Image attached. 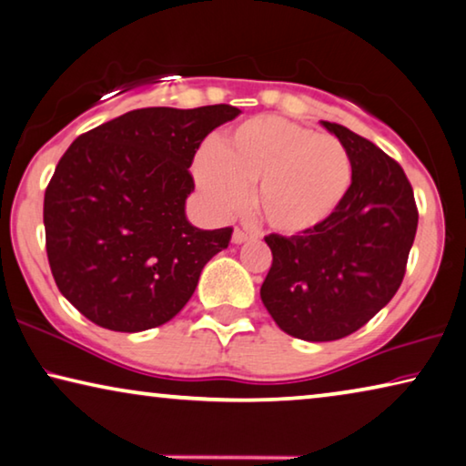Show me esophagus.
Returning <instances> with one entry per match:
<instances>
[{"mask_svg":"<svg viewBox=\"0 0 466 466\" xmlns=\"http://www.w3.org/2000/svg\"><path fill=\"white\" fill-rule=\"evenodd\" d=\"M251 236H248L245 230H240V228H236L234 234H232V242L234 245H242V242H247Z\"/></svg>","mask_w":466,"mask_h":466,"instance_id":"34e87169","label":"esophagus"}]
</instances>
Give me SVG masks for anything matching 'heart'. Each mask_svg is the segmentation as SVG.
Returning a JSON list of instances; mask_svg holds the SVG:
<instances>
[{"mask_svg": "<svg viewBox=\"0 0 466 466\" xmlns=\"http://www.w3.org/2000/svg\"><path fill=\"white\" fill-rule=\"evenodd\" d=\"M194 177L221 213L253 209L272 230L301 234L330 218L351 182V161L337 137L282 116H253L200 152Z\"/></svg>", "mask_w": 466, "mask_h": 466, "instance_id": "obj_1", "label": "heart"}]
</instances>
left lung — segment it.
I'll use <instances>...</instances> for the list:
<instances>
[{"instance_id":"obj_1","label":"left lung","mask_w":466,"mask_h":466,"mask_svg":"<svg viewBox=\"0 0 466 466\" xmlns=\"http://www.w3.org/2000/svg\"><path fill=\"white\" fill-rule=\"evenodd\" d=\"M351 186L329 219L295 236L268 234L272 268L261 301L274 322L303 341H337L379 314L406 274L419 209L398 161L339 123Z\"/></svg>"}]
</instances>
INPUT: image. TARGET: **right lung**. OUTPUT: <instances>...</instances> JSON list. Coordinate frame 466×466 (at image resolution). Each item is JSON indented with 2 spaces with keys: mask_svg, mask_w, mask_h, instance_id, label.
Wrapping results in <instances>:
<instances>
[{
  "mask_svg": "<svg viewBox=\"0 0 466 466\" xmlns=\"http://www.w3.org/2000/svg\"><path fill=\"white\" fill-rule=\"evenodd\" d=\"M230 104L137 108L79 136L46 188V251L60 293L87 320L140 332L169 322L232 228L186 219L190 165Z\"/></svg>",
  "mask_w": 466,
  "mask_h": 466,
  "instance_id": "1",
  "label": "right lung"
}]
</instances>
